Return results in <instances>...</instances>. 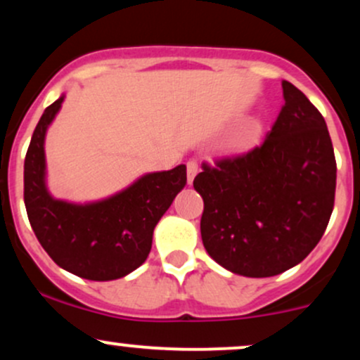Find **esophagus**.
I'll use <instances>...</instances> for the list:
<instances>
[{
	"mask_svg": "<svg viewBox=\"0 0 360 360\" xmlns=\"http://www.w3.org/2000/svg\"><path fill=\"white\" fill-rule=\"evenodd\" d=\"M186 167H188V184H193L194 176L198 174V164L194 162V160H189V162L186 164Z\"/></svg>",
	"mask_w": 360,
	"mask_h": 360,
	"instance_id": "obj_1",
	"label": "esophagus"
}]
</instances>
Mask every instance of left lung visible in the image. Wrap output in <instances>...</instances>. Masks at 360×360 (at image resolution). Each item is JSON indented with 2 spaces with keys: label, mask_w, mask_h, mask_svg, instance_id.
I'll use <instances>...</instances> for the list:
<instances>
[{
  "label": "left lung",
  "mask_w": 360,
  "mask_h": 360,
  "mask_svg": "<svg viewBox=\"0 0 360 360\" xmlns=\"http://www.w3.org/2000/svg\"><path fill=\"white\" fill-rule=\"evenodd\" d=\"M262 146L203 164L201 238L226 271L271 278L300 264L323 237L335 200L337 164L325 118L291 82Z\"/></svg>",
  "instance_id": "1"
}]
</instances>
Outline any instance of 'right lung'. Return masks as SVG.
Instances as JSON below:
<instances>
[{
	"instance_id": "right-lung-1",
	"label": "right lung",
	"mask_w": 360,
	"mask_h": 360,
	"mask_svg": "<svg viewBox=\"0 0 360 360\" xmlns=\"http://www.w3.org/2000/svg\"><path fill=\"white\" fill-rule=\"evenodd\" d=\"M65 94L45 108L25 157V206L40 245L64 271L89 281L125 278L142 266L154 229L186 186V166L146 172L101 200L52 196L47 186L45 137Z\"/></svg>"
}]
</instances>
